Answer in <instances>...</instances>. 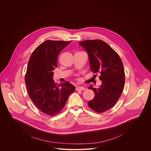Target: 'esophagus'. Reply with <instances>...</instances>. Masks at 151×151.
I'll list each match as a JSON object with an SVG mask.
<instances>
[{"mask_svg": "<svg viewBox=\"0 0 151 151\" xmlns=\"http://www.w3.org/2000/svg\"><path fill=\"white\" fill-rule=\"evenodd\" d=\"M76 90L77 91H79V90L83 91V90H85V88L83 87H77L76 88Z\"/></svg>", "mask_w": 151, "mask_h": 151, "instance_id": "obj_1", "label": "esophagus"}]
</instances>
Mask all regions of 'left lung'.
I'll list each match as a JSON object with an SVG mask.
<instances>
[{
  "label": "left lung",
  "mask_w": 151,
  "mask_h": 151,
  "mask_svg": "<svg viewBox=\"0 0 151 151\" xmlns=\"http://www.w3.org/2000/svg\"><path fill=\"white\" fill-rule=\"evenodd\" d=\"M79 44L88 52L91 71L99 73L102 81L99 88L91 86L88 88L94 92L95 96L88 105L97 113L104 112L115 106L122 94L125 80L122 61L117 52L103 40H86Z\"/></svg>",
  "instance_id": "left-lung-1"
}]
</instances>
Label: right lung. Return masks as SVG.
I'll return each instance as SVG.
<instances>
[{
  "label": "right lung",
  "mask_w": 151,
  "mask_h": 151,
  "mask_svg": "<svg viewBox=\"0 0 151 151\" xmlns=\"http://www.w3.org/2000/svg\"><path fill=\"white\" fill-rule=\"evenodd\" d=\"M70 41L47 40L32 52L25 75L29 97L42 113L55 116L61 112L75 87L69 82L57 84L52 79L58 56Z\"/></svg>",
  "instance_id": "add662e5"
}]
</instances>
